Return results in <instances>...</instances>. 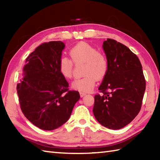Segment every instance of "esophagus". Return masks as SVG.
I'll return each mask as SVG.
<instances>
[{
	"label": "esophagus",
	"mask_w": 160,
	"mask_h": 160,
	"mask_svg": "<svg viewBox=\"0 0 160 160\" xmlns=\"http://www.w3.org/2000/svg\"><path fill=\"white\" fill-rule=\"evenodd\" d=\"M87 93L85 92H82V91H80V95L81 97H83L84 96H85Z\"/></svg>",
	"instance_id": "esophagus-1"
}]
</instances>
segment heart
<instances>
[{"mask_svg":"<svg viewBox=\"0 0 160 160\" xmlns=\"http://www.w3.org/2000/svg\"><path fill=\"white\" fill-rule=\"evenodd\" d=\"M70 59L65 56L60 58L59 71L65 79L72 77L73 64L84 63V77L73 81L71 86L75 89L89 92L96 85L97 80L106 76L108 70V58L104 52L87 42H80L69 51Z\"/></svg>","mask_w":160,"mask_h":160,"instance_id":"heart-1","label":"heart"}]
</instances>
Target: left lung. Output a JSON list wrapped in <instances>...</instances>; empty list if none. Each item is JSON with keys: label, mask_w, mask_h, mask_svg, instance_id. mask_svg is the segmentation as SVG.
<instances>
[{"label": "left lung", "mask_w": 160, "mask_h": 160, "mask_svg": "<svg viewBox=\"0 0 160 160\" xmlns=\"http://www.w3.org/2000/svg\"><path fill=\"white\" fill-rule=\"evenodd\" d=\"M103 49L108 70L95 95L93 112L105 127L120 129L128 124L140 112L146 80L138 57L127 46L107 38Z\"/></svg>", "instance_id": "left-lung-1"}]
</instances>
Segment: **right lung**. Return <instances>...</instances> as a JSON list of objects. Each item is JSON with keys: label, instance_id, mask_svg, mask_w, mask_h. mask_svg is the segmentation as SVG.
<instances>
[{"label": "right lung", "instance_id": "1", "mask_svg": "<svg viewBox=\"0 0 160 160\" xmlns=\"http://www.w3.org/2000/svg\"><path fill=\"white\" fill-rule=\"evenodd\" d=\"M64 48L61 41L42 43L27 58L25 76L17 84L22 113L42 130L52 131L65 123L80 97L78 91L69 90L59 71Z\"/></svg>", "mask_w": 160, "mask_h": 160}]
</instances>
